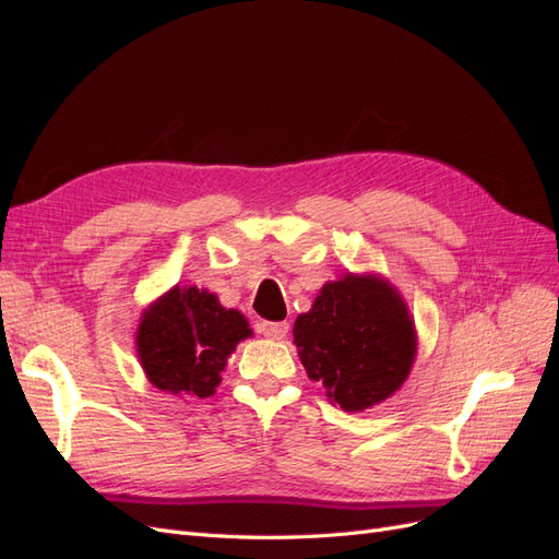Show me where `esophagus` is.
Returning <instances> with one entry per match:
<instances>
[{
  "mask_svg": "<svg viewBox=\"0 0 559 559\" xmlns=\"http://www.w3.org/2000/svg\"><path fill=\"white\" fill-rule=\"evenodd\" d=\"M259 331L270 341H284L286 333H289V324L286 321H261Z\"/></svg>",
  "mask_w": 559,
  "mask_h": 559,
  "instance_id": "34e87169",
  "label": "esophagus"
}]
</instances>
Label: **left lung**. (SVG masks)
I'll return each mask as SVG.
<instances>
[{"label":"left lung","mask_w":559,"mask_h":559,"mask_svg":"<svg viewBox=\"0 0 559 559\" xmlns=\"http://www.w3.org/2000/svg\"><path fill=\"white\" fill-rule=\"evenodd\" d=\"M294 345L308 376L345 413L394 396L417 357V331L396 286L376 275L347 273L321 286L298 314Z\"/></svg>","instance_id":"obj_1"}]
</instances>
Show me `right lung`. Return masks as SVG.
<instances>
[{
    "mask_svg": "<svg viewBox=\"0 0 559 559\" xmlns=\"http://www.w3.org/2000/svg\"><path fill=\"white\" fill-rule=\"evenodd\" d=\"M251 335L247 317L224 308L216 294L175 284L142 312L134 349L160 392L205 399L222 384L235 347Z\"/></svg>",
    "mask_w": 559,
    "mask_h": 559,
    "instance_id": "right-lung-1",
    "label": "right lung"
}]
</instances>
